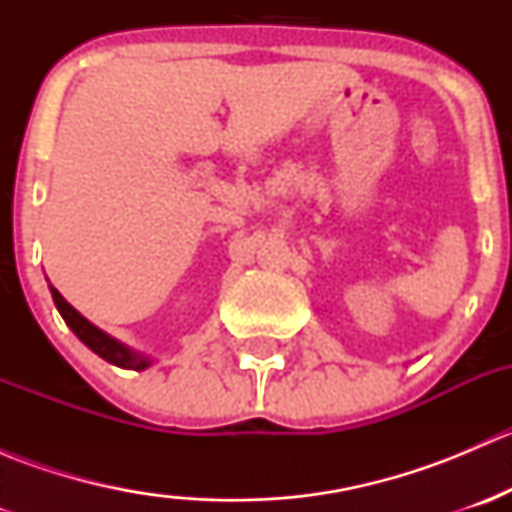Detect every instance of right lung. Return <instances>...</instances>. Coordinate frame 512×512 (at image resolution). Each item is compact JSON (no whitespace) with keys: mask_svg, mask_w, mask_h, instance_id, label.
<instances>
[{"mask_svg":"<svg viewBox=\"0 0 512 512\" xmlns=\"http://www.w3.org/2000/svg\"><path fill=\"white\" fill-rule=\"evenodd\" d=\"M51 297H54L56 309H59L61 317H64V322L71 327V332H74L76 337H79L81 342L91 349V352H96L98 356H101V359L111 361V364L121 366V369H136V371L146 369V366L151 364V359H148V356L131 352V349H126L123 344H118L116 339H111L108 334H103L101 329L94 327L89 319L81 317V314L76 312V309L71 307V304L66 302V299L61 297L54 287H51Z\"/></svg>","mask_w":512,"mask_h":512,"instance_id":"add662e5","label":"right lung"}]
</instances>
